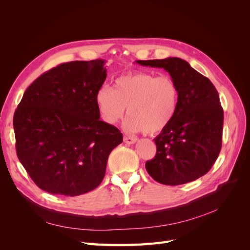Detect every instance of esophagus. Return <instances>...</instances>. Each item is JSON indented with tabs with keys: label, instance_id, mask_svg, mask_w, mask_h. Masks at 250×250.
<instances>
[{
	"label": "esophagus",
	"instance_id": "34e87169",
	"mask_svg": "<svg viewBox=\"0 0 250 250\" xmlns=\"http://www.w3.org/2000/svg\"><path fill=\"white\" fill-rule=\"evenodd\" d=\"M124 142L126 144H128V145H131V144H134L135 142H137V139H135L134 137H124Z\"/></svg>",
	"mask_w": 250,
	"mask_h": 250
}]
</instances>
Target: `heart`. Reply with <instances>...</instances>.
Listing matches in <instances>:
<instances>
[{"mask_svg":"<svg viewBox=\"0 0 250 250\" xmlns=\"http://www.w3.org/2000/svg\"><path fill=\"white\" fill-rule=\"evenodd\" d=\"M95 99L102 120L107 124H117L128 107L129 116L124 123L127 132L156 133L164 130L175 116L179 88L168 75L134 72L117 78L113 89L101 86Z\"/></svg>","mask_w":250,"mask_h":250,"instance_id":"heart-1","label":"heart"}]
</instances>
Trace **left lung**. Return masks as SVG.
<instances>
[{
  "label": "left lung",
  "mask_w": 250,
  "mask_h": 250,
  "mask_svg": "<svg viewBox=\"0 0 250 250\" xmlns=\"http://www.w3.org/2000/svg\"><path fill=\"white\" fill-rule=\"evenodd\" d=\"M144 66L163 67L179 88L178 107L172 122L154 139L156 154L146 163L157 183L178 186L207 174L222 145L223 109L208 78L177 57L137 60Z\"/></svg>",
  "instance_id": "1"
}]
</instances>
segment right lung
<instances>
[{
	"label": "right lung",
	"instance_id": "1",
	"mask_svg": "<svg viewBox=\"0 0 250 250\" xmlns=\"http://www.w3.org/2000/svg\"><path fill=\"white\" fill-rule=\"evenodd\" d=\"M106 60L71 62L43 73L14 112L17 154L35 185L54 195L78 196L104 178L108 156L123 142L100 121L96 93Z\"/></svg>",
	"mask_w": 250,
	"mask_h": 250
}]
</instances>
